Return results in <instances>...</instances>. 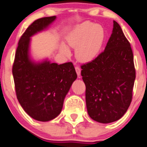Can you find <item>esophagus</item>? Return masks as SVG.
<instances>
[{"mask_svg":"<svg viewBox=\"0 0 147 147\" xmlns=\"http://www.w3.org/2000/svg\"><path fill=\"white\" fill-rule=\"evenodd\" d=\"M75 70H76V72H77V75H78V77H80V72H81V69H80V68L78 66H76L75 67Z\"/></svg>","mask_w":147,"mask_h":147,"instance_id":"1","label":"esophagus"}]
</instances>
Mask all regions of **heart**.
Returning a JSON list of instances; mask_svg holds the SVG:
<instances>
[{"mask_svg": "<svg viewBox=\"0 0 147 147\" xmlns=\"http://www.w3.org/2000/svg\"><path fill=\"white\" fill-rule=\"evenodd\" d=\"M105 38V29L101 24L84 22L77 26L67 37V44L76 49L75 55L79 61L88 62L96 57ZM61 50L68 56L69 51L64 45Z\"/></svg>", "mask_w": 147, "mask_h": 147, "instance_id": "heart-1", "label": "heart"}]
</instances>
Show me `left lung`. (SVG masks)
<instances>
[{"label":"left lung","mask_w":147,"mask_h":147,"mask_svg":"<svg viewBox=\"0 0 147 147\" xmlns=\"http://www.w3.org/2000/svg\"><path fill=\"white\" fill-rule=\"evenodd\" d=\"M105 50L81 65L86 101L90 118L101 123L118 120L132 101L136 79L134 54L117 22Z\"/></svg>","instance_id":"8db88e82"}]
</instances>
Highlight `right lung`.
Wrapping results in <instances>:
<instances>
[{"label":"right lung","mask_w":147,"mask_h":147,"mask_svg":"<svg viewBox=\"0 0 147 147\" xmlns=\"http://www.w3.org/2000/svg\"><path fill=\"white\" fill-rule=\"evenodd\" d=\"M55 19V16L40 18L27 27L19 41L12 66L18 101L30 117L42 122L59 115L64 98L77 78L72 62L35 64L29 59L30 38Z\"/></svg>","instance_id":"right-lung-1"}]
</instances>
